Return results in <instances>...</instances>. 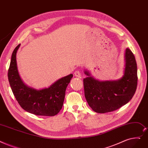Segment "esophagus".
<instances>
[{
	"instance_id": "obj_1",
	"label": "esophagus",
	"mask_w": 148,
	"mask_h": 148,
	"mask_svg": "<svg viewBox=\"0 0 148 148\" xmlns=\"http://www.w3.org/2000/svg\"><path fill=\"white\" fill-rule=\"evenodd\" d=\"M74 75H75V76L77 77H79V78L81 77V73H80V71H79V70H77L76 71H75Z\"/></svg>"
}]
</instances>
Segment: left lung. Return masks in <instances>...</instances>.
Here are the masks:
<instances>
[{
	"label": "left lung",
	"mask_w": 148,
	"mask_h": 148,
	"mask_svg": "<svg viewBox=\"0 0 148 148\" xmlns=\"http://www.w3.org/2000/svg\"><path fill=\"white\" fill-rule=\"evenodd\" d=\"M125 60L124 75L118 80L99 81L85 71L88 75L83 79L85 96L94 111L97 113L114 111L132 98L137 86V67L135 56L129 48L126 49Z\"/></svg>",
	"instance_id": "obj_1"
}]
</instances>
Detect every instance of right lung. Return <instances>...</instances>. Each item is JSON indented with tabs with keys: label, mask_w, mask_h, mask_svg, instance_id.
<instances>
[{
	"label": "right lung",
	"mask_w": 148,
	"mask_h": 148,
	"mask_svg": "<svg viewBox=\"0 0 148 148\" xmlns=\"http://www.w3.org/2000/svg\"><path fill=\"white\" fill-rule=\"evenodd\" d=\"M21 44L13 51L8 77L10 85L18 103L26 111L37 115L54 116L63 106L65 91L73 75L69 74L56 81L48 88L36 90L25 85L18 75L16 53Z\"/></svg>",
	"instance_id": "1"
}]
</instances>
